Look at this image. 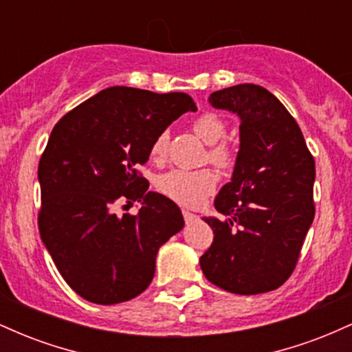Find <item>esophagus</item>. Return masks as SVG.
I'll return each instance as SVG.
<instances>
[{"mask_svg":"<svg viewBox=\"0 0 352 352\" xmlns=\"http://www.w3.org/2000/svg\"><path fill=\"white\" fill-rule=\"evenodd\" d=\"M182 213H184V218H185V221H187V223H192V221H197V218H199V217L195 215V213L188 212V210H184V212H182Z\"/></svg>","mask_w":352,"mask_h":352,"instance_id":"1","label":"esophagus"}]
</instances>
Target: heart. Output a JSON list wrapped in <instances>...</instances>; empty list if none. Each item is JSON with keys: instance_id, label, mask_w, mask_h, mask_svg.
I'll list each match as a JSON object with an SVG mask.
<instances>
[{"instance_id": "heart-1", "label": "heart", "mask_w": 352, "mask_h": 352, "mask_svg": "<svg viewBox=\"0 0 352 352\" xmlns=\"http://www.w3.org/2000/svg\"><path fill=\"white\" fill-rule=\"evenodd\" d=\"M193 131L204 140L205 144L212 145L208 152L210 162L218 167H227L232 164V151L227 144H218L225 137L227 125L223 119L213 112H205L199 116L193 122ZM168 145V132H160L153 139L151 145L152 160H162L167 153ZM218 177L217 173L210 168H201V170H182V168H173L162 173L157 179V187L165 197L184 205V207H199L212 195L213 190L217 188Z\"/></svg>"}]
</instances>
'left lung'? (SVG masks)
<instances>
[{
	"instance_id": "1",
	"label": "left lung",
	"mask_w": 352,
	"mask_h": 352,
	"mask_svg": "<svg viewBox=\"0 0 352 352\" xmlns=\"http://www.w3.org/2000/svg\"><path fill=\"white\" fill-rule=\"evenodd\" d=\"M208 102L240 117V151L215 199L228 218L204 217L215 236L200 256L201 272L230 293L272 292L293 273L313 223L314 159L300 125L265 87L238 84Z\"/></svg>"
}]
</instances>
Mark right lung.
Masks as SVG:
<instances>
[{
  "mask_svg": "<svg viewBox=\"0 0 352 352\" xmlns=\"http://www.w3.org/2000/svg\"><path fill=\"white\" fill-rule=\"evenodd\" d=\"M184 92L114 86L84 100L52 129L39 160V233L56 268L84 300L117 305L139 296L155 273L157 252L184 228L180 208L148 192L137 167L160 132L185 112ZM117 201H140L117 217Z\"/></svg>",
  "mask_w": 352,
  "mask_h": 352,
  "instance_id": "1",
  "label": "right lung"
}]
</instances>
